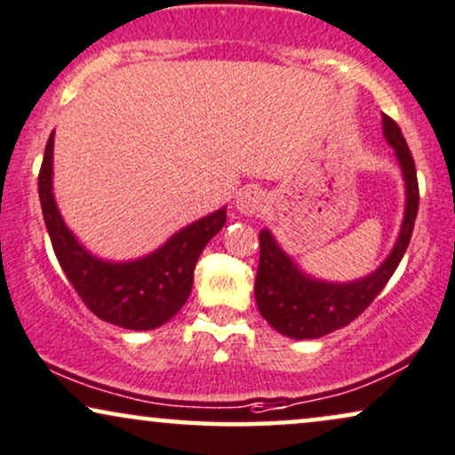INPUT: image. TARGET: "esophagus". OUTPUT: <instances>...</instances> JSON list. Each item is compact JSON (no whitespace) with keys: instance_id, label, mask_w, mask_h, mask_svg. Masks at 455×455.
Returning <instances> with one entry per match:
<instances>
[{"instance_id":"1","label":"esophagus","mask_w":455,"mask_h":455,"mask_svg":"<svg viewBox=\"0 0 455 455\" xmlns=\"http://www.w3.org/2000/svg\"><path fill=\"white\" fill-rule=\"evenodd\" d=\"M263 192L259 188H242L235 196V209L242 215H255L263 209Z\"/></svg>"}]
</instances>
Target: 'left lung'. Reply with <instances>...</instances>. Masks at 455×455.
<instances>
[{
	"mask_svg": "<svg viewBox=\"0 0 455 455\" xmlns=\"http://www.w3.org/2000/svg\"><path fill=\"white\" fill-rule=\"evenodd\" d=\"M382 132L393 146L405 180V215L399 238L391 255L370 275L362 280L334 284L303 274L299 265L280 249L269 229L259 234V269L255 280V299L259 314L280 334L291 339H320L323 334L349 326L379 297L387 282L403 259L414 232L418 215V177L411 152L403 133L391 116L382 115Z\"/></svg>",
	"mask_w": 455,
	"mask_h": 455,
	"instance_id": "left-lung-1",
	"label": "left lung"
}]
</instances>
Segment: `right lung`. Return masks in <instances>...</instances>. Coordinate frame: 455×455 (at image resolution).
Wrapping results in <instances>:
<instances>
[{
    "label": "right lung",
    "mask_w": 455,
    "mask_h": 455,
    "mask_svg": "<svg viewBox=\"0 0 455 455\" xmlns=\"http://www.w3.org/2000/svg\"><path fill=\"white\" fill-rule=\"evenodd\" d=\"M54 132L39 171V200L56 259L81 300L100 320L127 330H152L169 322L190 297L200 252L226 223V209L171 235L148 257L127 263L93 257L64 226L52 190Z\"/></svg>",
    "instance_id": "obj_1"
}]
</instances>
